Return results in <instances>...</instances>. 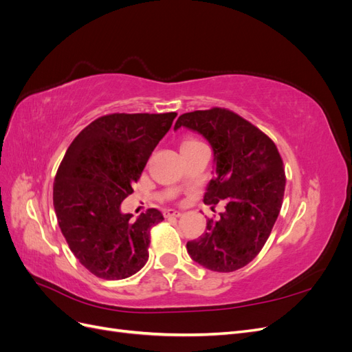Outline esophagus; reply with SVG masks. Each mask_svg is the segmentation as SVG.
<instances>
[{"instance_id":"1","label":"esophagus","mask_w":352,"mask_h":352,"mask_svg":"<svg viewBox=\"0 0 352 352\" xmlns=\"http://www.w3.org/2000/svg\"><path fill=\"white\" fill-rule=\"evenodd\" d=\"M182 216V212L176 211V210H166L164 211V217H180Z\"/></svg>"}]
</instances>
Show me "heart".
Returning a JSON list of instances; mask_svg holds the SVG:
<instances>
[{"label": "heart", "mask_w": 352, "mask_h": 352, "mask_svg": "<svg viewBox=\"0 0 352 352\" xmlns=\"http://www.w3.org/2000/svg\"><path fill=\"white\" fill-rule=\"evenodd\" d=\"M194 144H198V141L192 140V138H185V140L182 141V144H180V150H182V148H186V146L194 145Z\"/></svg>", "instance_id": "obj_1"}]
</instances>
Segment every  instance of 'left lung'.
<instances>
[{
	"mask_svg": "<svg viewBox=\"0 0 352 352\" xmlns=\"http://www.w3.org/2000/svg\"><path fill=\"white\" fill-rule=\"evenodd\" d=\"M180 126L201 133L212 146L216 176L204 202L225 211L207 220V230L188 241L192 260L212 272H235L257 257L279 216L285 194L282 157L270 138L257 126L228 109L212 107L185 113Z\"/></svg>",
	"mask_w": 352,
	"mask_h": 352,
	"instance_id": "1",
	"label": "left lung"
}]
</instances>
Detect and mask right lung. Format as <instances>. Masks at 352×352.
Listing matches in <instances>:
<instances>
[{"mask_svg": "<svg viewBox=\"0 0 352 352\" xmlns=\"http://www.w3.org/2000/svg\"><path fill=\"white\" fill-rule=\"evenodd\" d=\"M176 113H113L98 117L74 138L54 179V208L63 236L79 263L105 280L126 279L148 261L150 230L163 220L148 208L135 221L122 201Z\"/></svg>", "mask_w": 352, "mask_h": 352, "instance_id": "add662e5", "label": "right lung"}]
</instances>
